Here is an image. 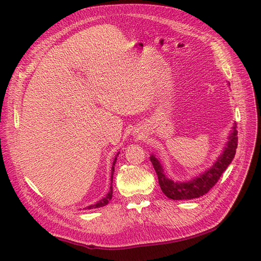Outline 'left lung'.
I'll return each mask as SVG.
<instances>
[{"instance_id":"8db88e82","label":"left lung","mask_w":261,"mask_h":261,"mask_svg":"<svg viewBox=\"0 0 261 261\" xmlns=\"http://www.w3.org/2000/svg\"><path fill=\"white\" fill-rule=\"evenodd\" d=\"M236 148H238V130H236V124L234 123L227 143L225 144L222 153L218 156L217 161L210 169L187 181H176L169 178L165 175L160 160L155 155H150V161L155 170L162 192L168 198L173 200L194 199L207 194L217 184L222 173L234 159Z\"/></svg>"}]
</instances>
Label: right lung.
Listing matches in <instances>:
<instances>
[{
    "label": "right lung",
    "mask_w": 261,
    "mask_h": 261,
    "mask_svg": "<svg viewBox=\"0 0 261 261\" xmlns=\"http://www.w3.org/2000/svg\"><path fill=\"white\" fill-rule=\"evenodd\" d=\"M118 153L120 152H117V154H116V156L118 155ZM114 158V160H113V164H112V171H111V186H110V191H109V193L107 194V196L106 197H103V198H102L101 200H99L98 202H96L94 204H91V206H88L87 207V209H96V208H101V207H105L106 204H108L109 203V201L112 199V195H113V187H112V183H113V173H114V165H115V163H116V159L117 158Z\"/></svg>",
    "instance_id": "add662e5"
}]
</instances>
